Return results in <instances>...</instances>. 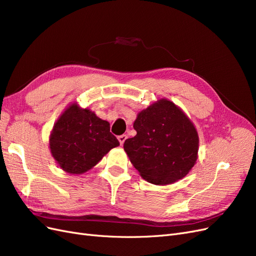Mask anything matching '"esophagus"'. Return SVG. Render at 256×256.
I'll return each instance as SVG.
<instances>
[{"label":"esophagus","instance_id":"34e87169","mask_svg":"<svg viewBox=\"0 0 256 256\" xmlns=\"http://www.w3.org/2000/svg\"><path fill=\"white\" fill-rule=\"evenodd\" d=\"M128 136H127V134H122V136H118V141H120V145H122L124 143H125V141H126V138H127Z\"/></svg>","mask_w":256,"mask_h":256}]
</instances>
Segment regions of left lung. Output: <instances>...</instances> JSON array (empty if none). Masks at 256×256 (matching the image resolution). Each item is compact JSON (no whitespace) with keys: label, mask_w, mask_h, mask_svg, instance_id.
I'll use <instances>...</instances> for the list:
<instances>
[{"label":"left lung","mask_w":256,"mask_h":256,"mask_svg":"<svg viewBox=\"0 0 256 256\" xmlns=\"http://www.w3.org/2000/svg\"><path fill=\"white\" fill-rule=\"evenodd\" d=\"M136 136L124 150L146 182L164 186L182 180L198 160V134L186 113L162 98L138 113Z\"/></svg>","instance_id":"obj_1"}]
</instances>
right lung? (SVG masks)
Here are the masks:
<instances>
[{
  "label": "right lung",
  "instance_id": "add662e5",
  "mask_svg": "<svg viewBox=\"0 0 256 256\" xmlns=\"http://www.w3.org/2000/svg\"><path fill=\"white\" fill-rule=\"evenodd\" d=\"M118 145L109 122L78 102L69 104L60 115L49 138L52 157L63 171L74 175L88 172Z\"/></svg>",
  "mask_w": 256,
  "mask_h": 256
}]
</instances>
